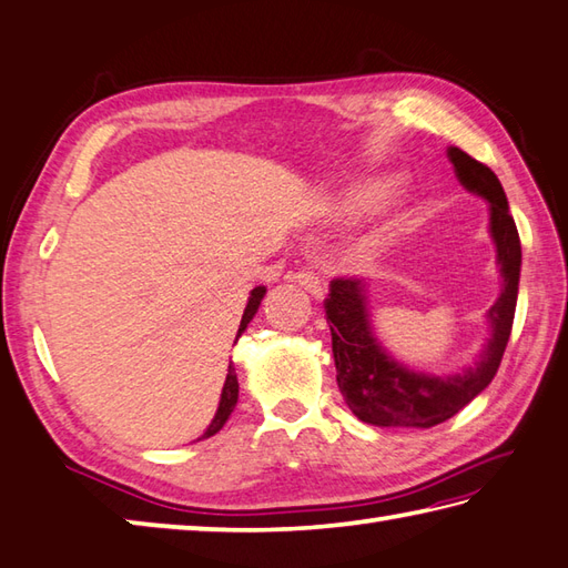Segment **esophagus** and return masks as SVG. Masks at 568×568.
Returning a JSON list of instances; mask_svg holds the SVG:
<instances>
[{
    "label": "esophagus",
    "mask_w": 568,
    "mask_h": 568,
    "mask_svg": "<svg viewBox=\"0 0 568 568\" xmlns=\"http://www.w3.org/2000/svg\"><path fill=\"white\" fill-rule=\"evenodd\" d=\"M291 281L297 283L301 287H305V291L311 293L313 297H323V293H325L323 281H320V275L315 271H311V267H301V271L293 273Z\"/></svg>",
    "instance_id": "34e87169"
}]
</instances>
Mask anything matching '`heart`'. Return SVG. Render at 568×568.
I'll use <instances>...</instances> for the list:
<instances>
[{
	"label": "heart",
	"instance_id": "obj_1",
	"mask_svg": "<svg viewBox=\"0 0 568 568\" xmlns=\"http://www.w3.org/2000/svg\"><path fill=\"white\" fill-rule=\"evenodd\" d=\"M397 181L392 176H367L363 181H357L355 185H349V189L343 193V199L337 201V213L345 215V219H355V215H363L375 211L379 203L387 201L392 191H395ZM389 245V233H375L369 235L367 243H365V251L369 255H377L383 253Z\"/></svg>",
	"mask_w": 568,
	"mask_h": 568
}]
</instances>
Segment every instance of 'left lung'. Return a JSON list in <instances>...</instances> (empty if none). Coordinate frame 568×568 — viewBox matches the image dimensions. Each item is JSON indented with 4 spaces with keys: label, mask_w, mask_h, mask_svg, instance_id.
Segmentation results:
<instances>
[{
    "label": "left lung",
    "mask_w": 568,
    "mask_h": 568,
    "mask_svg": "<svg viewBox=\"0 0 568 568\" xmlns=\"http://www.w3.org/2000/svg\"><path fill=\"white\" fill-rule=\"evenodd\" d=\"M457 181L487 201L489 235L497 248L501 293L489 307V337L474 365L449 375H432L397 363L379 343L369 317L367 283L359 277H335L329 283L325 315L333 335L337 387L357 419L375 427L427 429L455 417L462 407L487 389L507 349L517 311L521 243L499 179L457 146L447 149Z\"/></svg>",
    "instance_id": "8db88e82"
}]
</instances>
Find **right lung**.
<instances>
[{
	"label": "right lung",
	"mask_w": 568,
	"mask_h": 568,
	"mask_svg": "<svg viewBox=\"0 0 568 568\" xmlns=\"http://www.w3.org/2000/svg\"><path fill=\"white\" fill-rule=\"evenodd\" d=\"M265 297V285H257L251 291V297H248V305H245L243 311V317H241V327H239V337L245 333V327H248L251 320L255 317L257 307H261V301ZM235 337V339H239ZM235 405H239V377H235V367L233 363L229 365V375H225V385H223V392H221V402H219V409H215V417L211 419V425L205 427L203 435L199 439H209L213 437L215 432H221L225 422H229L231 412L235 409Z\"/></svg>",
	"instance_id": "1"
}]
</instances>
